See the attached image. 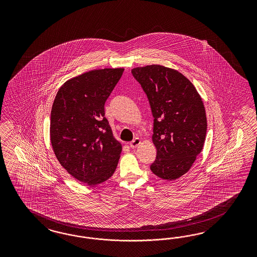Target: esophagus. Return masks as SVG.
<instances>
[{"instance_id": "1", "label": "esophagus", "mask_w": 257, "mask_h": 257, "mask_svg": "<svg viewBox=\"0 0 257 257\" xmlns=\"http://www.w3.org/2000/svg\"><path fill=\"white\" fill-rule=\"evenodd\" d=\"M140 143H141V140H140V139H135V140H133V141H131L129 144H130V147L131 148H137L139 145H140Z\"/></svg>"}]
</instances>
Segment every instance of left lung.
Segmentation results:
<instances>
[{"label": "left lung", "instance_id": "left-lung-1", "mask_svg": "<svg viewBox=\"0 0 257 257\" xmlns=\"http://www.w3.org/2000/svg\"><path fill=\"white\" fill-rule=\"evenodd\" d=\"M147 94L154 119L157 155L151 171L163 180L178 179L202 152L207 120L200 94L178 70L161 65L132 70Z\"/></svg>", "mask_w": 257, "mask_h": 257}]
</instances>
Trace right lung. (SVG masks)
I'll use <instances>...</instances> for the list:
<instances>
[{"label": "right lung", "instance_id": "right-lung-1", "mask_svg": "<svg viewBox=\"0 0 257 257\" xmlns=\"http://www.w3.org/2000/svg\"><path fill=\"white\" fill-rule=\"evenodd\" d=\"M123 71L94 70L71 78L52 106L50 138L55 156L71 176L88 186L108 180L117 169L122 147L104 117V103Z\"/></svg>", "mask_w": 257, "mask_h": 257}]
</instances>
